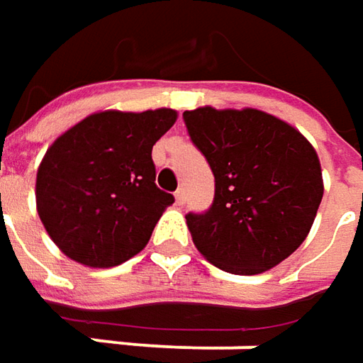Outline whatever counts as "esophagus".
<instances>
[{
	"label": "esophagus",
	"instance_id": "esophagus-1",
	"mask_svg": "<svg viewBox=\"0 0 363 363\" xmlns=\"http://www.w3.org/2000/svg\"><path fill=\"white\" fill-rule=\"evenodd\" d=\"M175 203L177 206H184L186 203V191H184V188H179L175 191Z\"/></svg>",
	"mask_w": 363,
	"mask_h": 363
}]
</instances>
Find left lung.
Here are the masks:
<instances>
[{
  "instance_id": "left-lung-1",
  "label": "left lung",
  "mask_w": 363,
  "mask_h": 363,
  "mask_svg": "<svg viewBox=\"0 0 363 363\" xmlns=\"http://www.w3.org/2000/svg\"><path fill=\"white\" fill-rule=\"evenodd\" d=\"M184 121L216 182L212 206L186 216L196 248L234 274H258L291 257L323 198L313 145L257 108L200 106Z\"/></svg>"
}]
</instances>
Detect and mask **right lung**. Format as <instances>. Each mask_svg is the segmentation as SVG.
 <instances>
[{
    "label": "right lung",
    "instance_id": "1",
    "mask_svg": "<svg viewBox=\"0 0 363 363\" xmlns=\"http://www.w3.org/2000/svg\"><path fill=\"white\" fill-rule=\"evenodd\" d=\"M175 119L174 108L103 111L50 145L35 175V206L66 257L108 269L145 248L174 203L155 186L151 149Z\"/></svg>",
    "mask_w": 363,
    "mask_h": 363
}]
</instances>
